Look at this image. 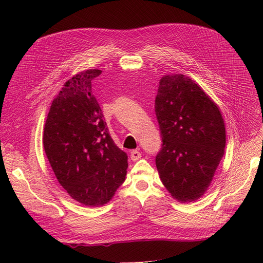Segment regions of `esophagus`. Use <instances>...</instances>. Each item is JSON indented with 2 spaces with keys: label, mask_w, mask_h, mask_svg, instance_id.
<instances>
[{
  "label": "esophagus",
  "mask_w": 263,
  "mask_h": 263,
  "mask_svg": "<svg viewBox=\"0 0 263 263\" xmlns=\"http://www.w3.org/2000/svg\"><path fill=\"white\" fill-rule=\"evenodd\" d=\"M130 157H131L132 161H137L142 157V154L140 153L139 150H132L131 154H130Z\"/></svg>",
  "instance_id": "1"
}]
</instances>
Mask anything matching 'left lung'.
Wrapping results in <instances>:
<instances>
[{"label": "left lung", "instance_id": "obj_1", "mask_svg": "<svg viewBox=\"0 0 263 263\" xmlns=\"http://www.w3.org/2000/svg\"><path fill=\"white\" fill-rule=\"evenodd\" d=\"M162 148L156 165L173 198L191 202L208 190L226 146L217 104L187 76L165 74L156 97Z\"/></svg>", "mask_w": 263, "mask_h": 263}]
</instances>
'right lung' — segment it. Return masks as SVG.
<instances>
[{
  "label": "right lung",
  "mask_w": 263,
  "mask_h": 263,
  "mask_svg": "<svg viewBox=\"0 0 263 263\" xmlns=\"http://www.w3.org/2000/svg\"><path fill=\"white\" fill-rule=\"evenodd\" d=\"M101 72L87 69L65 83L51 104L43 133L58 181L71 198L87 206L112 199L128 168V156L110 137L91 93V81Z\"/></svg>",
  "instance_id": "add662e5"
}]
</instances>
